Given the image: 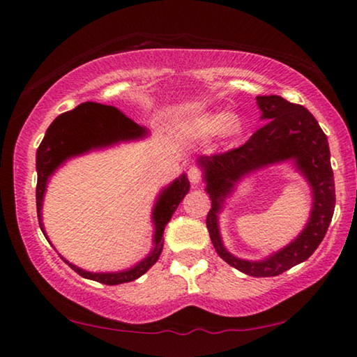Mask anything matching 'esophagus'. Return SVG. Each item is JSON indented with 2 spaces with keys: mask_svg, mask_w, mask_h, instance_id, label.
Wrapping results in <instances>:
<instances>
[{
  "mask_svg": "<svg viewBox=\"0 0 357 357\" xmlns=\"http://www.w3.org/2000/svg\"><path fill=\"white\" fill-rule=\"evenodd\" d=\"M188 180L192 185H198L202 182V172L197 167H190L188 169Z\"/></svg>",
  "mask_w": 357,
  "mask_h": 357,
  "instance_id": "obj_1",
  "label": "esophagus"
}]
</instances>
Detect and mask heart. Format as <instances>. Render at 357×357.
Wrapping results in <instances>:
<instances>
[{
    "label": "heart",
    "instance_id": "b5f03b06",
    "mask_svg": "<svg viewBox=\"0 0 357 357\" xmlns=\"http://www.w3.org/2000/svg\"><path fill=\"white\" fill-rule=\"evenodd\" d=\"M190 128H192L195 133L203 136H211L221 130L222 136H226V138H236V136L242 133L243 123L241 116L236 114H203L198 115L197 119L192 121Z\"/></svg>",
    "mask_w": 357,
    "mask_h": 357
}]
</instances>
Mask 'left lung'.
<instances>
[{
    "label": "left lung",
    "instance_id": "obj_1",
    "mask_svg": "<svg viewBox=\"0 0 357 357\" xmlns=\"http://www.w3.org/2000/svg\"><path fill=\"white\" fill-rule=\"evenodd\" d=\"M260 119L265 125L241 148L197 159L211 198L206 218L209 237L218 255L238 271L255 278L278 276L305 261L324 241L335 211V178L328 139L319 121L305 107L291 104L280 96H258ZM276 163H291L310 183L312 209L310 221L291 244L263 261H243L223 247L218 214L236 185L257 169Z\"/></svg>",
    "mask_w": 357,
    "mask_h": 357
}]
</instances>
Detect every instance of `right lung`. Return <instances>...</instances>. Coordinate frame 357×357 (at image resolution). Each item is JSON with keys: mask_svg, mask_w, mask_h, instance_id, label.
<instances>
[{"mask_svg": "<svg viewBox=\"0 0 357 357\" xmlns=\"http://www.w3.org/2000/svg\"><path fill=\"white\" fill-rule=\"evenodd\" d=\"M149 135V131L128 119L123 112H120L116 107L97 104V102H82L70 112L58 115L53 123L48 126L45 136H43L40 146L37 149L36 167H37V216L38 224L43 236L47 237L45 227H43L42 208L43 197H45L48 180L58 169L61 167L66 160L77 155L87 154L91 151L105 149L119 143H128V141L143 139ZM190 190V182L187 175L182 174L178 178H175L172 183L160 190L158 199H155L151 219L154 224V236H153V248L143 260L136 263L128 270L121 271H105L94 273L86 271L82 268L73 265L65 260L77 275H81L86 280H92L102 284H121V282H130L143 276L155 261L159 260L160 252L164 247V229L172 218L175 209L182 203L185 195ZM48 241V237H47Z\"/></svg>", "mask_w": 357, "mask_h": 357, "instance_id": "right-lung-1", "label": "right lung"}]
</instances>
